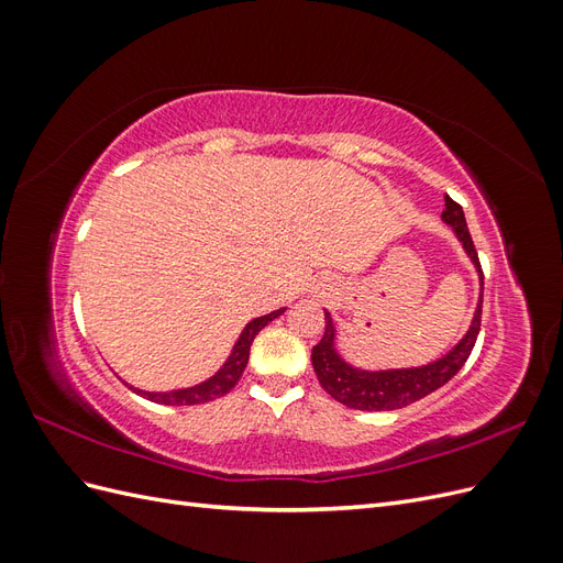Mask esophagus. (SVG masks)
<instances>
[{"mask_svg": "<svg viewBox=\"0 0 563 563\" xmlns=\"http://www.w3.org/2000/svg\"><path fill=\"white\" fill-rule=\"evenodd\" d=\"M333 286H335V284H333L329 277H321V279L314 282V294H317V296H329V294L333 291Z\"/></svg>", "mask_w": 563, "mask_h": 563, "instance_id": "esophagus-1", "label": "esophagus"}]
</instances>
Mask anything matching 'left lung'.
<instances>
[{"mask_svg": "<svg viewBox=\"0 0 563 563\" xmlns=\"http://www.w3.org/2000/svg\"><path fill=\"white\" fill-rule=\"evenodd\" d=\"M441 220L453 230L455 240L463 246L470 263L479 277V300H476L474 317L470 321V329L457 343L446 352L437 356L434 362L420 364V366H404V368H362L350 364L343 354L335 347V323L329 310H323L327 317V329L323 338L312 347V366L321 387L329 395L347 408L356 411H395L404 408L422 397L432 395L434 389L446 385L455 373L463 368L467 356L476 343L482 327V298H484V275L479 265V255H476L474 242L470 236L465 213L460 203L446 197V211L441 213Z\"/></svg>", "mask_w": 563, "mask_h": 563, "instance_id": "obj_1", "label": "left lung"}]
</instances>
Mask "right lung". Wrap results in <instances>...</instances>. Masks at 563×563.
I'll use <instances>...</instances> for the list:
<instances>
[{
	"label": "right lung",
	"instance_id": "add662e5",
	"mask_svg": "<svg viewBox=\"0 0 563 563\" xmlns=\"http://www.w3.org/2000/svg\"><path fill=\"white\" fill-rule=\"evenodd\" d=\"M284 312H286V308H279V310L269 312V314L251 319L246 327L242 329L240 338L234 340V345L228 354V360L223 362V366H220L213 373V376H209L207 380H201V383L190 385V387L166 389V391H147V389H141V387H133L129 383L126 385L135 391V395H141V397L155 401V404H164V406H195V404H207V401H213L218 397H225L228 391L242 378V373L249 364V352H251V345H253V338L258 335L272 319H277Z\"/></svg>",
	"mask_w": 563,
	"mask_h": 563
}]
</instances>
